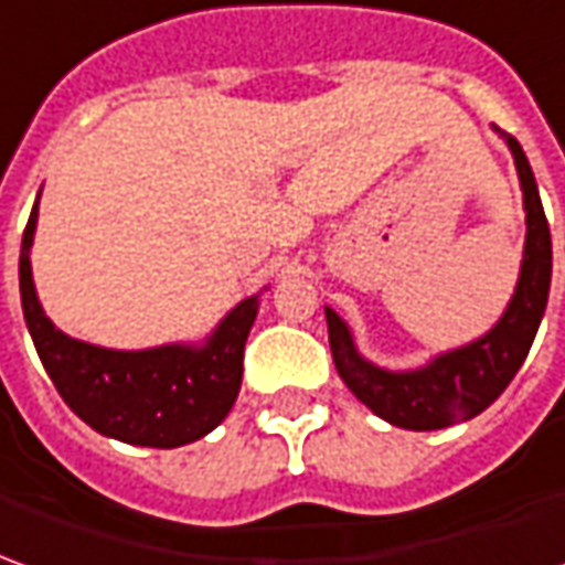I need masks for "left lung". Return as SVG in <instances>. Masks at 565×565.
<instances>
[{
    "label": "left lung",
    "instance_id": "1",
    "mask_svg": "<svg viewBox=\"0 0 565 565\" xmlns=\"http://www.w3.org/2000/svg\"><path fill=\"white\" fill-rule=\"evenodd\" d=\"M501 136L513 153L523 185L525 250L516 294L492 331L467 347L436 355L417 371H383L359 355L347 321L333 309H324L337 374L359 402L393 427L443 429L482 414L508 390L539 333L551 290V228L520 141L508 132Z\"/></svg>",
    "mask_w": 565,
    "mask_h": 565
}]
</instances>
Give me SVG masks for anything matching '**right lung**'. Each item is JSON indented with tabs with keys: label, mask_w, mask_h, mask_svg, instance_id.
Wrapping results in <instances>:
<instances>
[{
	"label": "right lung",
	"mask_w": 565,
	"mask_h": 565,
	"mask_svg": "<svg viewBox=\"0 0 565 565\" xmlns=\"http://www.w3.org/2000/svg\"><path fill=\"white\" fill-rule=\"evenodd\" d=\"M36 206L21 241V306L42 367L71 412L102 436L148 448H179L216 429L241 390L244 343L259 299L237 302L203 347L172 343L122 352L73 340L49 321L33 287Z\"/></svg>",
	"instance_id": "1"
}]
</instances>
